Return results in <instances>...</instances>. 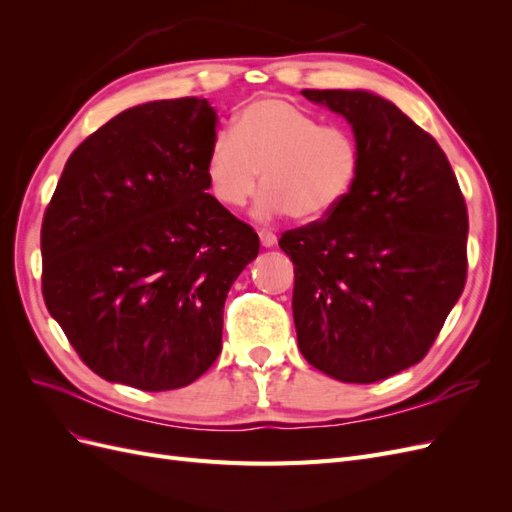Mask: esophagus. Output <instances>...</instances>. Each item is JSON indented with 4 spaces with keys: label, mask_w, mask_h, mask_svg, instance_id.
Returning <instances> with one entry per match:
<instances>
[{
    "label": "esophagus",
    "mask_w": 512,
    "mask_h": 512,
    "mask_svg": "<svg viewBox=\"0 0 512 512\" xmlns=\"http://www.w3.org/2000/svg\"><path fill=\"white\" fill-rule=\"evenodd\" d=\"M258 237H260V243H262V247H273V245L277 243V237L273 235L271 230H265V228H262V230L258 232Z\"/></svg>",
    "instance_id": "34e87169"
}]
</instances>
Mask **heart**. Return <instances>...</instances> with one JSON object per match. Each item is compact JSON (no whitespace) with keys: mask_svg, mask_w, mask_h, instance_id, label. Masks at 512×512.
I'll return each instance as SVG.
<instances>
[{"mask_svg":"<svg viewBox=\"0 0 512 512\" xmlns=\"http://www.w3.org/2000/svg\"><path fill=\"white\" fill-rule=\"evenodd\" d=\"M361 170V147L342 126H322L284 100H258L209 145L205 175L224 207L241 209L256 196L262 218L290 213L318 222L342 207Z\"/></svg>","mask_w":512,"mask_h":512,"instance_id":"b5f03b06","label":"heart"}]
</instances>
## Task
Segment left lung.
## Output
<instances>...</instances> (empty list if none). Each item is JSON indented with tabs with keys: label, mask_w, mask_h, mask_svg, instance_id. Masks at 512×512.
I'll return each mask as SVG.
<instances>
[{
	"label": "left lung",
	"mask_w": 512,
	"mask_h": 512,
	"mask_svg": "<svg viewBox=\"0 0 512 512\" xmlns=\"http://www.w3.org/2000/svg\"><path fill=\"white\" fill-rule=\"evenodd\" d=\"M342 115L361 170L342 207L286 230L299 350L324 374L371 384L429 352L466 286L468 209L436 138L363 89H305Z\"/></svg>",
	"instance_id": "1"
}]
</instances>
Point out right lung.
Instances as JSON below:
<instances>
[{"instance_id": "add662e5", "label": "right lung", "mask_w": 512, "mask_h": 512, "mask_svg": "<svg viewBox=\"0 0 512 512\" xmlns=\"http://www.w3.org/2000/svg\"><path fill=\"white\" fill-rule=\"evenodd\" d=\"M205 98L138 104L72 151L46 207L42 294L81 361L141 391L192 384L258 235L207 194Z\"/></svg>"}]
</instances>
